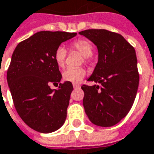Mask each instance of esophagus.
<instances>
[{"mask_svg":"<svg viewBox=\"0 0 154 154\" xmlns=\"http://www.w3.org/2000/svg\"><path fill=\"white\" fill-rule=\"evenodd\" d=\"M72 86H73V88L77 89V88H79V87L81 86V85L80 84H77V83H73V84H72Z\"/></svg>","mask_w":154,"mask_h":154,"instance_id":"1","label":"esophagus"}]
</instances>
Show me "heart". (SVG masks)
<instances>
[{
  "label": "heart",
  "mask_w": 154,
  "mask_h": 154,
  "mask_svg": "<svg viewBox=\"0 0 154 154\" xmlns=\"http://www.w3.org/2000/svg\"><path fill=\"white\" fill-rule=\"evenodd\" d=\"M71 46L77 51H79L83 56L88 60L89 57L93 54V46L91 43L86 39H79L72 42ZM54 60L60 68H63L65 65L67 57V50L63 45H60L54 52ZM86 71L84 68H68L63 72V78L67 82L78 83L86 76Z\"/></svg>",
  "instance_id": "1"
}]
</instances>
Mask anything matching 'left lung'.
<instances>
[{"instance_id": "obj_1", "label": "left lung", "mask_w": 154, "mask_h": 154, "mask_svg": "<svg viewBox=\"0 0 154 154\" xmlns=\"http://www.w3.org/2000/svg\"><path fill=\"white\" fill-rule=\"evenodd\" d=\"M79 34L96 45L99 54L88 81L100 86H82L85 112L96 126H114L129 112L137 93L140 77L135 49L122 35L105 29Z\"/></svg>"}]
</instances>
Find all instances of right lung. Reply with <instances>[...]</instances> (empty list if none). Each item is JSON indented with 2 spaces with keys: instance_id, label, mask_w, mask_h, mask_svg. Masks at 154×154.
Listing matches in <instances>:
<instances>
[{
  "instance_id": "add662e5",
  "label": "right lung",
  "mask_w": 154,
  "mask_h": 154,
  "mask_svg": "<svg viewBox=\"0 0 154 154\" xmlns=\"http://www.w3.org/2000/svg\"><path fill=\"white\" fill-rule=\"evenodd\" d=\"M76 32H38L18 44L7 71V82L19 117L32 129L41 133L55 131L63 125L73 90L62 78L54 52Z\"/></svg>"
}]
</instances>
